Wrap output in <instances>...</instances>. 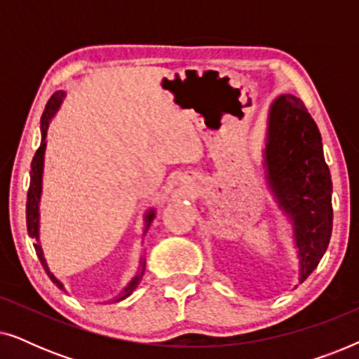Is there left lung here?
<instances>
[{
	"mask_svg": "<svg viewBox=\"0 0 359 359\" xmlns=\"http://www.w3.org/2000/svg\"><path fill=\"white\" fill-rule=\"evenodd\" d=\"M262 165L269 194L291 224L302 283L330 242L333 188L320 132L294 95L278 96L269 106Z\"/></svg>",
	"mask_w": 359,
	"mask_h": 359,
	"instance_id": "1",
	"label": "left lung"
}]
</instances>
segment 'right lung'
I'll return each instance as SVG.
<instances>
[{
  "instance_id": "obj_1",
  "label": "right lung",
  "mask_w": 359,
  "mask_h": 359,
  "mask_svg": "<svg viewBox=\"0 0 359 359\" xmlns=\"http://www.w3.org/2000/svg\"><path fill=\"white\" fill-rule=\"evenodd\" d=\"M67 93L65 91H57L53 93L50 100H48L47 106H46V111H43L42 114V119H41V147H39L36 155H34L32 158V163H31V183H29V191H27V203H26V219H27V233L29 237L36 238V243H34V248H36V253L39 259H41L43 269H46L47 276L52 279L53 284H57L58 289H62V291L67 292L65 286H63V283L60 279H57L53 276V273L50 271V268H48L47 264V259L43 257V250H42V245H41V198H42V176H43V158H46V147H47V130H48V126H50V122L53 117H55L57 111L60 109L62 102H63V97H65ZM155 208H149L145 210L144 214V232L142 235L147 233V230H149L151 220L155 219ZM144 271H145V257L142 255L140 257V264H139V271L134 278L130 279L129 283H127V286L122 289V291L117 294L114 299H111L109 302H119L122 299L129 297L132 292H134V289L139 286L142 276H144Z\"/></svg>"
}]
</instances>
